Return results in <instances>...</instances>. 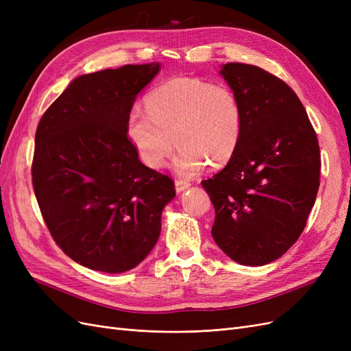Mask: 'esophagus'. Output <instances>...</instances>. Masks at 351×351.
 Segmentation results:
<instances>
[{
  "mask_svg": "<svg viewBox=\"0 0 351 351\" xmlns=\"http://www.w3.org/2000/svg\"><path fill=\"white\" fill-rule=\"evenodd\" d=\"M189 187H190V183L187 182V180H182V178L176 180V192H177V193L184 192V190L189 189Z\"/></svg>",
  "mask_w": 351,
  "mask_h": 351,
  "instance_id": "34e87169",
  "label": "esophagus"
}]
</instances>
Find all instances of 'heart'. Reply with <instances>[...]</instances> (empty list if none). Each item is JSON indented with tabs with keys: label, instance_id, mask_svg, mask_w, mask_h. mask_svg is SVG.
Segmentation results:
<instances>
[{
	"label": "heart",
	"instance_id": "obj_1",
	"mask_svg": "<svg viewBox=\"0 0 351 351\" xmlns=\"http://www.w3.org/2000/svg\"><path fill=\"white\" fill-rule=\"evenodd\" d=\"M146 112L133 108L125 134L142 162L159 169L174 151V169L192 177L202 168L221 165L234 155L241 133V107L224 84L192 77H174L145 98Z\"/></svg>",
	"mask_w": 351,
	"mask_h": 351
}]
</instances>
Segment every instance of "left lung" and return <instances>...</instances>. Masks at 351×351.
Masks as SVG:
<instances>
[{
    "instance_id": "8db88e82",
    "label": "left lung",
    "mask_w": 351,
    "mask_h": 351,
    "mask_svg": "<svg viewBox=\"0 0 351 351\" xmlns=\"http://www.w3.org/2000/svg\"><path fill=\"white\" fill-rule=\"evenodd\" d=\"M219 73L240 102L241 133L226 168L202 182L215 208L210 232L232 261L261 267L281 258L306 227L319 189V142L284 80L243 62Z\"/></svg>"
}]
</instances>
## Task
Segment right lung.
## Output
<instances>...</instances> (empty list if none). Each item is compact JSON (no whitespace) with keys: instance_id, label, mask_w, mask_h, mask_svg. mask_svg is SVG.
Returning a JSON list of instances; mask_svg holds the SVG:
<instances>
[{"instance_id":"1","label":"right lung","mask_w":351,"mask_h":351,"mask_svg":"<svg viewBox=\"0 0 351 351\" xmlns=\"http://www.w3.org/2000/svg\"><path fill=\"white\" fill-rule=\"evenodd\" d=\"M159 62L83 74L38 124L32 183L45 224L69 258L95 271L137 267L158 241L171 177L141 162L125 120Z\"/></svg>"}]
</instances>
